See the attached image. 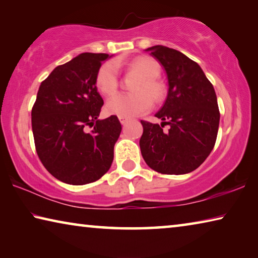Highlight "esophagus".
<instances>
[{
    "label": "esophagus",
    "instance_id": "34e87169",
    "mask_svg": "<svg viewBox=\"0 0 258 258\" xmlns=\"http://www.w3.org/2000/svg\"><path fill=\"white\" fill-rule=\"evenodd\" d=\"M128 120H130V119H128V118H126V117H119V121H120V123L123 124V125L127 123Z\"/></svg>",
    "mask_w": 258,
    "mask_h": 258
}]
</instances>
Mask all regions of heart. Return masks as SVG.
Returning <instances> with one entry per match:
<instances>
[{
    "mask_svg": "<svg viewBox=\"0 0 258 258\" xmlns=\"http://www.w3.org/2000/svg\"><path fill=\"white\" fill-rule=\"evenodd\" d=\"M116 62L107 61L99 68L95 76V85L99 92L110 97L118 89V73ZM127 71L139 76L133 83L131 94H116L108 100L106 112L118 117H134L149 111L152 100L156 103L163 102L167 89L165 83L159 80L160 66L149 56H138L127 63Z\"/></svg>",
    "mask_w": 258,
    "mask_h": 258,
    "instance_id": "obj_1",
    "label": "heart"
}]
</instances>
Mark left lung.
<instances>
[{"instance_id":"obj_1","label":"left lung","mask_w":258,"mask_h":258,"mask_svg":"<svg viewBox=\"0 0 258 258\" xmlns=\"http://www.w3.org/2000/svg\"><path fill=\"white\" fill-rule=\"evenodd\" d=\"M150 52L164 67L168 93L156 113L161 126L141 120L140 148L143 159L161 174H186L198 168L215 146L220 110L212 83L197 62L180 51L155 45ZM164 124H169L164 133Z\"/></svg>"}]
</instances>
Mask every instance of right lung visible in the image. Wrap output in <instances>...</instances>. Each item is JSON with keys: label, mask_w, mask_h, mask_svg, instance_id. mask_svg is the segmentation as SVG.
Masks as SVG:
<instances>
[{"label": "right lung", "mask_w": 258, "mask_h": 258, "mask_svg": "<svg viewBox=\"0 0 258 258\" xmlns=\"http://www.w3.org/2000/svg\"><path fill=\"white\" fill-rule=\"evenodd\" d=\"M106 53H82L55 67L41 83L32 109L38 158L51 175L83 185L110 168L121 125L117 116L98 119L103 100L95 76Z\"/></svg>", "instance_id": "1"}]
</instances>
